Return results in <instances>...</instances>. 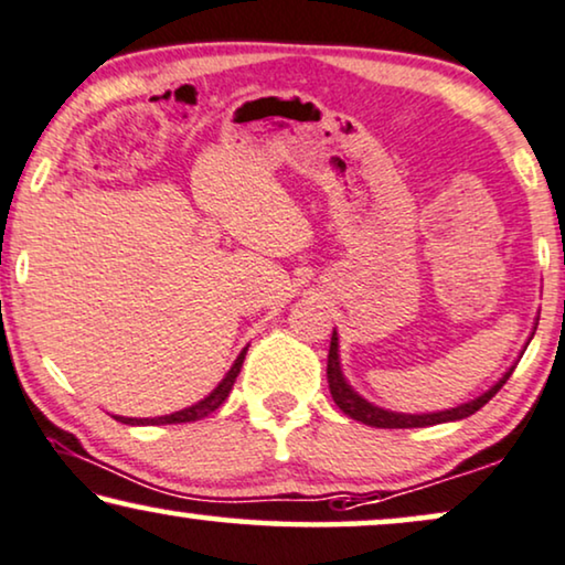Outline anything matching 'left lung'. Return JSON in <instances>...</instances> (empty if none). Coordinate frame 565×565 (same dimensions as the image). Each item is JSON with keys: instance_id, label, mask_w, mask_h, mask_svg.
<instances>
[{"instance_id": "left-lung-1", "label": "left lung", "mask_w": 565, "mask_h": 565, "mask_svg": "<svg viewBox=\"0 0 565 565\" xmlns=\"http://www.w3.org/2000/svg\"><path fill=\"white\" fill-rule=\"evenodd\" d=\"M532 335H530V341H532ZM524 349H527V345H524ZM514 366H511V370L503 374V377L495 382L491 390H486V393H480L478 397H472V401H468V403L457 405V408L436 411V413H395V411H385V408H380V405H372L370 401H364V397H361L356 390L345 382L343 372H341V359H338V333L333 330V338H330V351H328V385H330V395H333L338 408H341L345 416H351L353 420H361V424L374 426V428H424V426L447 424V420H460V418L472 416V413L483 408V405L491 401V397L499 393L503 385H507V380L511 377V372H514Z\"/></svg>"}]
</instances>
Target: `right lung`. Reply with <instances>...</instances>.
<instances>
[{"label":"right lung","instance_id":"right-lung-1","mask_svg":"<svg viewBox=\"0 0 565 565\" xmlns=\"http://www.w3.org/2000/svg\"><path fill=\"white\" fill-rule=\"evenodd\" d=\"M245 353H247V345H245L243 351H239V356L235 359V364L230 366V372L224 374V380L212 390V393L204 397V401H199L195 405H188V408H183V411L170 413V416H157V418H124V416H116V420H120V424H131V426H145V424L160 426V424H191V420L206 418L209 413H214L230 397V390H232V385H235L239 370H243Z\"/></svg>","mask_w":565,"mask_h":565}]
</instances>
